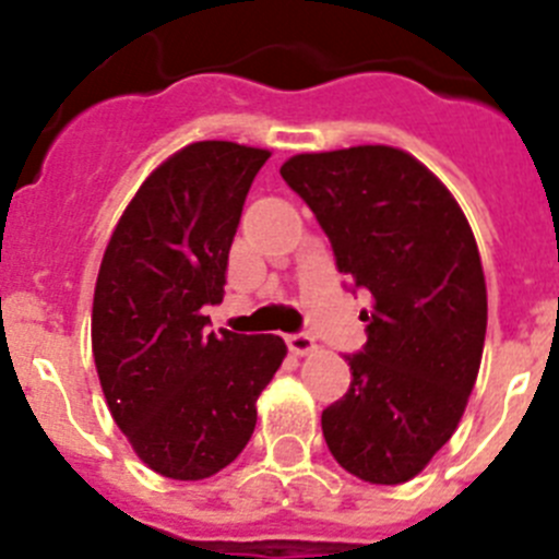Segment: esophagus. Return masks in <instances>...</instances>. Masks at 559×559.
Wrapping results in <instances>:
<instances>
[{
	"mask_svg": "<svg viewBox=\"0 0 559 559\" xmlns=\"http://www.w3.org/2000/svg\"><path fill=\"white\" fill-rule=\"evenodd\" d=\"M288 347H290V353H296V355H308L316 349V341H313V335H308V333H290Z\"/></svg>",
	"mask_w": 559,
	"mask_h": 559,
	"instance_id": "obj_1",
	"label": "esophagus"
}]
</instances>
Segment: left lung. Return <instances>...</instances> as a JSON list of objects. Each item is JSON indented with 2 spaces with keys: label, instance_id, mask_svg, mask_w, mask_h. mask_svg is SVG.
<instances>
[{
  "label": "left lung",
  "instance_id": "obj_1",
  "mask_svg": "<svg viewBox=\"0 0 559 559\" xmlns=\"http://www.w3.org/2000/svg\"><path fill=\"white\" fill-rule=\"evenodd\" d=\"M280 173L313 210L335 269L372 296L347 394L322 412L324 442L364 481H408L453 437L481 364L487 285L471 224L397 147L299 153Z\"/></svg>",
  "mask_w": 559,
  "mask_h": 559
}]
</instances>
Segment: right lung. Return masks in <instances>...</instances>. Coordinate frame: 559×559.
Segmentation results:
<instances>
[{
  "instance_id": "1",
  "label": "right lung",
  "mask_w": 559,
  "mask_h": 559,
  "mask_svg": "<svg viewBox=\"0 0 559 559\" xmlns=\"http://www.w3.org/2000/svg\"><path fill=\"white\" fill-rule=\"evenodd\" d=\"M269 151L192 142L136 190L103 254L92 305L100 386L136 456L159 476L210 478L243 451L280 335L210 333L243 201Z\"/></svg>"
}]
</instances>
